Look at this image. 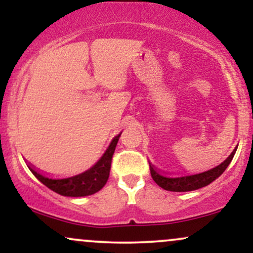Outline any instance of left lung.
<instances>
[{
    "label": "left lung",
    "instance_id": "obj_1",
    "mask_svg": "<svg viewBox=\"0 0 253 253\" xmlns=\"http://www.w3.org/2000/svg\"><path fill=\"white\" fill-rule=\"evenodd\" d=\"M237 147L233 150V152L229 155L226 161H223L221 164L217 165V167L213 168V169L205 171V172L196 173V175H188V176H182V177H167L161 175V173L157 171L153 165L150 164V171L151 176H152L153 181L161 188H163L165 190L169 191H191L200 189V188L206 187L210 183L215 181L219 176L222 175L223 171L226 170V168L228 167L229 163L233 159L234 153H236Z\"/></svg>",
    "mask_w": 253,
    "mask_h": 253
}]
</instances>
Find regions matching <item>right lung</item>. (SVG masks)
Listing matches in <instances>:
<instances>
[{
	"label": "right lung",
	"mask_w": 253,
	"mask_h": 253,
	"mask_svg": "<svg viewBox=\"0 0 253 253\" xmlns=\"http://www.w3.org/2000/svg\"><path fill=\"white\" fill-rule=\"evenodd\" d=\"M121 134L115 136L110 143L109 147L107 149L104 155L101 157L100 161L89 170L84 171L80 175L69 177V178L62 179H54L48 178L45 175H42L40 172L28 165L30 170L32 171L34 176L39 179L42 184L50 188L54 193L59 194L63 196H70V197H81V196H88L92 194L97 193L104 187L109 177L110 165H112V158L114 155L115 147L119 141Z\"/></svg>",
	"instance_id": "obj_1"
}]
</instances>
